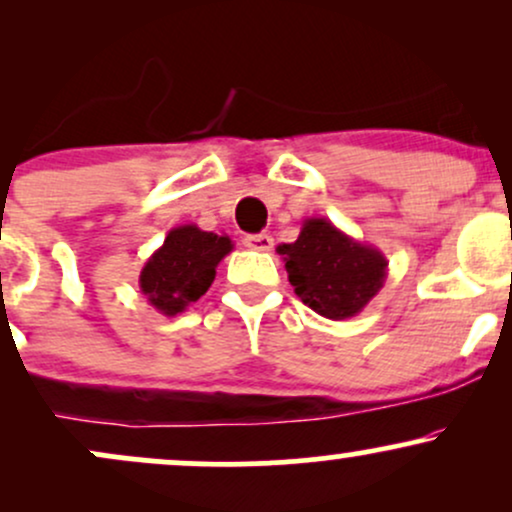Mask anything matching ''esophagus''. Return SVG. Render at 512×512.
<instances>
[{
  "label": "esophagus",
  "mask_w": 512,
  "mask_h": 512,
  "mask_svg": "<svg viewBox=\"0 0 512 512\" xmlns=\"http://www.w3.org/2000/svg\"><path fill=\"white\" fill-rule=\"evenodd\" d=\"M245 248L250 250H260V252H269L274 248V238L269 233H260V236H245Z\"/></svg>",
  "instance_id": "1"
}]
</instances>
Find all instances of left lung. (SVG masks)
Instances as JSON below:
<instances>
[{"mask_svg": "<svg viewBox=\"0 0 512 512\" xmlns=\"http://www.w3.org/2000/svg\"><path fill=\"white\" fill-rule=\"evenodd\" d=\"M296 296L327 320L361 313L387 279L385 255L327 219H305L296 243L276 248Z\"/></svg>", "mask_w": 512, "mask_h": 512, "instance_id": "8db88e82", "label": "left lung"}]
</instances>
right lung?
<instances>
[{
	"label": "right lung",
	"instance_id": "add662e5",
	"mask_svg": "<svg viewBox=\"0 0 512 512\" xmlns=\"http://www.w3.org/2000/svg\"><path fill=\"white\" fill-rule=\"evenodd\" d=\"M231 250L233 240L226 233L216 236L195 223L170 228L142 267L139 289L158 313L175 317L209 291L216 267Z\"/></svg>",
	"mask_w": 512,
	"mask_h": 512
}]
</instances>
